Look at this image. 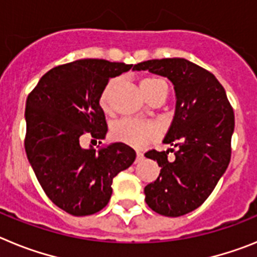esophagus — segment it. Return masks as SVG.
Masks as SVG:
<instances>
[{
  "mask_svg": "<svg viewBox=\"0 0 257 257\" xmlns=\"http://www.w3.org/2000/svg\"><path fill=\"white\" fill-rule=\"evenodd\" d=\"M143 158H144V154H143L142 152H136V162L143 161Z\"/></svg>",
  "mask_w": 257,
  "mask_h": 257,
  "instance_id": "esophagus-1",
  "label": "esophagus"
}]
</instances>
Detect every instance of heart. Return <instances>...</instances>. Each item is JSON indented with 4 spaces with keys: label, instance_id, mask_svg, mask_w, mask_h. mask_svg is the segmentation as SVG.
<instances>
[{
    "label": "heart",
    "instance_id": "b5f03b06",
    "mask_svg": "<svg viewBox=\"0 0 257 257\" xmlns=\"http://www.w3.org/2000/svg\"><path fill=\"white\" fill-rule=\"evenodd\" d=\"M115 85L114 79H110L104 88L101 90L100 96H99V105L105 110L109 106V100H110V94ZM162 86H166L162 79L154 78V77H148V78L142 79L140 82V90L145 97L149 96L153 91L158 90ZM153 135V128L149 124L140 122L133 118H122L112 126V136L113 139L117 142L130 144L134 147H140L145 144Z\"/></svg>",
    "mask_w": 257,
    "mask_h": 257
}]
</instances>
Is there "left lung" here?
Listing matches in <instances>:
<instances>
[{
  "label": "left lung",
  "instance_id": "1",
  "mask_svg": "<svg viewBox=\"0 0 257 257\" xmlns=\"http://www.w3.org/2000/svg\"><path fill=\"white\" fill-rule=\"evenodd\" d=\"M134 70L167 77L174 85L176 109L163 143L178 149H171L174 160L167 158L169 151L145 153L157 161L161 172L144 193L154 212L181 216L198 208L225 172L234 112L216 77L187 59H154L136 64Z\"/></svg>",
  "mask_w": 257,
  "mask_h": 257
}]
</instances>
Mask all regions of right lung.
I'll return each instance as SVG.
<instances>
[{"mask_svg": "<svg viewBox=\"0 0 257 257\" xmlns=\"http://www.w3.org/2000/svg\"><path fill=\"white\" fill-rule=\"evenodd\" d=\"M131 68L81 59L50 69L28 95L27 157L46 196L73 216L103 210L112 196L113 178L136 158L135 151L123 143L99 151L79 144L85 134L94 142L105 138L108 127L99 96L109 78Z\"/></svg>", "mask_w": 257, "mask_h": 257, "instance_id": "1", "label": "right lung"}]
</instances>
